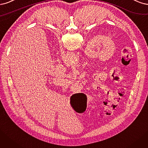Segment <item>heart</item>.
Wrapping results in <instances>:
<instances>
[{"label": "heart", "mask_w": 148, "mask_h": 148, "mask_svg": "<svg viewBox=\"0 0 148 148\" xmlns=\"http://www.w3.org/2000/svg\"><path fill=\"white\" fill-rule=\"evenodd\" d=\"M112 43H113V41H112ZM113 45H114V43H113Z\"/></svg>", "instance_id": "b5f03b06"}]
</instances>
